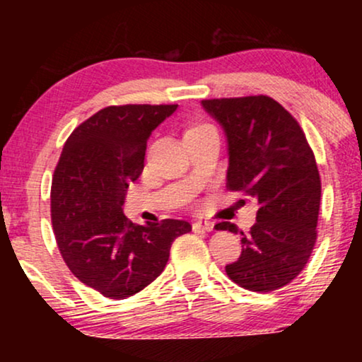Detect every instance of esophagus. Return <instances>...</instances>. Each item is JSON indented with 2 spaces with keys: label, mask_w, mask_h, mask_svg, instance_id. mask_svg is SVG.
Here are the masks:
<instances>
[{
  "label": "esophagus",
  "mask_w": 362,
  "mask_h": 362,
  "mask_svg": "<svg viewBox=\"0 0 362 362\" xmlns=\"http://www.w3.org/2000/svg\"><path fill=\"white\" fill-rule=\"evenodd\" d=\"M194 231H213L214 230V223L213 221H195L192 224Z\"/></svg>",
  "instance_id": "34e87169"
}]
</instances>
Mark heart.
<instances>
[{"instance_id": "1", "label": "heart", "mask_w": 362, "mask_h": 362, "mask_svg": "<svg viewBox=\"0 0 362 362\" xmlns=\"http://www.w3.org/2000/svg\"><path fill=\"white\" fill-rule=\"evenodd\" d=\"M199 127H201V126H199Z\"/></svg>"}]
</instances>
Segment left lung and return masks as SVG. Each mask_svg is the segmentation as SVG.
<instances>
[{"label":"left lung","mask_w":362,"mask_h":362,"mask_svg":"<svg viewBox=\"0 0 362 362\" xmlns=\"http://www.w3.org/2000/svg\"><path fill=\"white\" fill-rule=\"evenodd\" d=\"M202 107L221 124L230 167L226 189L259 204L242 255L226 265L235 284L269 293L298 277L317 242L322 182L313 149L298 120L267 95L211 98ZM216 230L233 231L231 223Z\"/></svg>","instance_id":"left-lung-1"}]
</instances>
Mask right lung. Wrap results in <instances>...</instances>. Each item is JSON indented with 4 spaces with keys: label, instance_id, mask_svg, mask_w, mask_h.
I'll list each match as a JSON object with an SVG mask.
<instances>
[{
    "label": "right lung",
    "instance_id": "add662e5",
    "mask_svg": "<svg viewBox=\"0 0 362 362\" xmlns=\"http://www.w3.org/2000/svg\"><path fill=\"white\" fill-rule=\"evenodd\" d=\"M178 105H110L71 132L51 187L57 247L83 284L110 300L134 296L163 272L177 236L190 223L146 226L122 213L129 185L144 168L149 134Z\"/></svg>",
    "mask_w": 362,
    "mask_h": 362
}]
</instances>
